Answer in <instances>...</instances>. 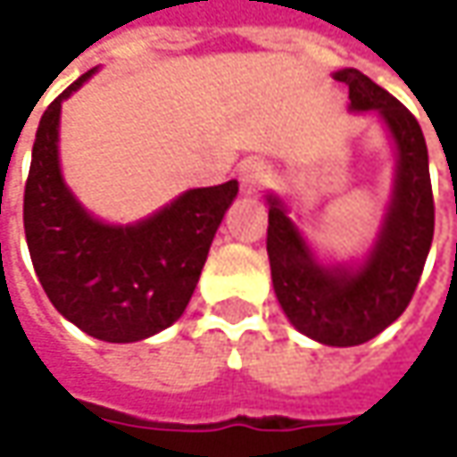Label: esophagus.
I'll return each mask as SVG.
<instances>
[{
    "label": "esophagus",
    "mask_w": 457,
    "mask_h": 457,
    "mask_svg": "<svg viewBox=\"0 0 457 457\" xmlns=\"http://www.w3.org/2000/svg\"><path fill=\"white\" fill-rule=\"evenodd\" d=\"M238 180H241V187L246 193H254L270 180V165L264 160H246L238 167Z\"/></svg>",
    "instance_id": "34e87169"
}]
</instances>
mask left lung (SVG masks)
Returning a JSON list of instances; mask_svg holds the SVG:
<instances>
[{"instance_id": "8db88e82", "label": "left lung", "mask_w": 457, "mask_h": 457, "mask_svg": "<svg viewBox=\"0 0 457 457\" xmlns=\"http://www.w3.org/2000/svg\"><path fill=\"white\" fill-rule=\"evenodd\" d=\"M333 79L348 86V109L377 116L395 147V178L377 234L356 259H325L290 216L287 201L270 193L267 254L287 320L312 341L348 348L377 338L410 305L430 254L435 203L417 119L356 68H341Z\"/></svg>"}]
</instances>
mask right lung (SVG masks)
<instances>
[{"instance_id":"obj_1","label":"right lung","mask_w":457,"mask_h":457,"mask_svg":"<svg viewBox=\"0 0 457 457\" xmlns=\"http://www.w3.org/2000/svg\"><path fill=\"white\" fill-rule=\"evenodd\" d=\"M83 73L40 119L25 185V237L45 295L65 320L106 343H137L185 312L238 183L190 187L132 223L94 216L61 170V109Z\"/></svg>"}]
</instances>
